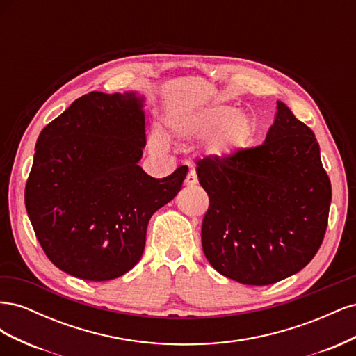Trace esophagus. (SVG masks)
I'll return each mask as SVG.
<instances>
[{
	"instance_id": "1",
	"label": "esophagus",
	"mask_w": 356,
	"mask_h": 356,
	"mask_svg": "<svg viewBox=\"0 0 356 356\" xmlns=\"http://www.w3.org/2000/svg\"><path fill=\"white\" fill-rule=\"evenodd\" d=\"M184 184H186L187 187H193V186L197 184V177H196L195 172H190V174L186 177Z\"/></svg>"
}]
</instances>
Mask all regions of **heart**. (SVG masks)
Instances as JSON below:
<instances>
[{
	"mask_svg": "<svg viewBox=\"0 0 356 356\" xmlns=\"http://www.w3.org/2000/svg\"><path fill=\"white\" fill-rule=\"evenodd\" d=\"M236 110L227 105H213L195 111L172 113L166 118L169 132L181 141H204L212 136L211 149L215 156L227 157L250 145L255 135L254 123L246 115H234ZM156 152H165L161 136L152 138Z\"/></svg>",
	"mask_w": 356,
	"mask_h": 356,
	"instance_id": "obj_1",
	"label": "heart"
}]
</instances>
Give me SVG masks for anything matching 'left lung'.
Segmentation results:
<instances>
[{"label": "left lung", "mask_w": 356, "mask_h": 356, "mask_svg": "<svg viewBox=\"0 0 356 356\" xmlns=\"http://www.w3.org/2000/svg\"><path fill=\"white\" fill-rule=\"evenodd\" d=\"M209 196L204 257L245 285H270L300 272L324 241L331 182L312 129L284 102L261 145L196 161Z\"/></svg>", "instance_id": "obj_1"}]
</instances>
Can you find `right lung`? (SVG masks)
<instances>
[{
    "instance_id": "add662e5",
    "label": "right lung",
    "mask_w": 356,
    "mask_h": 356,
    "mask_svg": "<svg viewBox=\"0 0 356 356\" xmlns=\"http://www.w3.org/2000/svg\"><path fill=\"white\" fill-rule=\"evenodd\" d=\"M143 98L90 92L42 129L25 187L37 239L62 272L111 281L141 260L152 215L177 196L179 166L153 178L138 165L145 147Z\"/></svg>"
}]
</instances>
